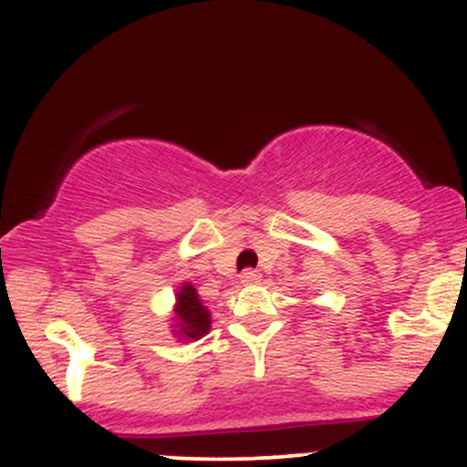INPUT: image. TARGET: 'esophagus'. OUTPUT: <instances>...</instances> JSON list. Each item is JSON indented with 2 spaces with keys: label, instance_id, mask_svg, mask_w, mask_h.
Masks as SVG:
<instances>
[{
  "label": "esophagus",
  "instance_id": "1",
  "mask_svg": "<svg viewBox=\"0 0 467 467\" xmlns=\"http://www.w3.org/2000/svg\"><path fill=\"white\" fill-rule=\"evenodd\" d=\"M259 281H261V275L257 273V270H244L242 273V284H245V285L259 284Z\"/></svg>",
  "mask_w": 467,
  "mask_h": 467
}]
</instances>
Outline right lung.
Returning <instances> with one entry per match:
<instances>
[{"label": "right lung", "mask_w": 467, "mask_h": 467, "mask_svg": "<svg viewBox=\"0 0 467 467\" xmlns=\"http://www.w3.org/2000/svg\"><path fill=\"white\" fill-rule=\"evenodd\" d=\"M175 327L179 339H202L210 330V312L199 299L197 290L191 284H183L177 290L175 304Z\"/></svg>", "instance_id": "add662e5"}]
</instances>
